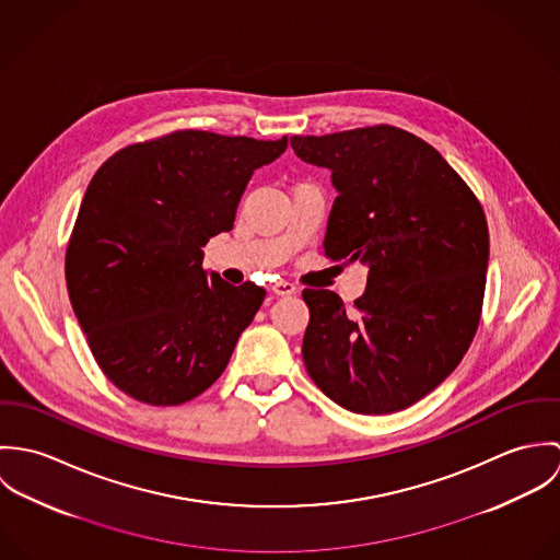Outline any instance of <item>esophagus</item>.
<instances>
[{
  "mask_svg": "<svg viewBox=\"0 0 560 560\" xmlns=\"http://www.w3.org/2000/svg\"><path fill=\"white\" fill-rule=\"evenodd\" d=\"M271 291H273L276 295H293V293L298 291V287H295L293 282H287V280H278V282H273Z\"/></svg>",
  "mask_w": 560,
  "mask_h": 560,
  "instance_id": "esophagus-1",
  "label": "esophagus"
}]
</instances>
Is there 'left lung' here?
I'll return each mask as SVG.
<instances>
[{
	"label": "left lung",
	"mask_w": 560,
	"mask_h": 560,
	"mask_svg": "<svg viewBox=\"0 0 560 560\" xmlns=\"http://www.w3.org/2000/svg\"><path fill=\"white\" fill-rule=\"evenodd\" d=\"M338 189L323 254L369 265L353 304L304 289L302 355L320 390L355 413H393L438 388L479 329L489 231L479 198L424 140L393 125L293 136Z\"/></svg>",
	"instance_id": "obj_1"
}]
</instances>
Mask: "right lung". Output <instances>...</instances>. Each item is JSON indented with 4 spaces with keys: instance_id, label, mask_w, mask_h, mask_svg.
Wrapping results in <instances>:
<instances>
[{
    "instance_id": "1",
    "label": "right lung",
    "mask_w": 560,
    "mask_h": 560,
    "mask_svg": "<svg viewBox=\"0 0 560 560\" xmlns=\"http://www.w3.org/2000/svg\"><path fill=\"white\" fill-rule=\"evenodd\" d=\"M287 147V136L178 129L94 172L67 245V289L98 369L131 399L180 405L224 373L267 293L209 278L202 247L233 231L254 170Z\"/></svg>"
}]
</instances>
